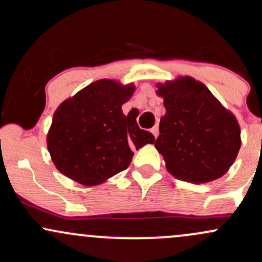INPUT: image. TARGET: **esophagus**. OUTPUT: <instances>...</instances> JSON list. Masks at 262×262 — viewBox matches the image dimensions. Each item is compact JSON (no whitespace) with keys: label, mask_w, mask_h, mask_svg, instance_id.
<instances>
[{"label":"esophagus","mask_w":262,"mask_h":262,"mask_svg":"<svg viewBox=\"0 0 262 262\" xmlns=\"http://www.w3.org/2000/svg\"><path fill=\"white\" fill-rule=\"evenodd\" d=\"M150 132H151V133L154 134V137L156 138L159 135V127H158V125H154V127L150 129Z\"/></svg>","instance_id":"obj_1"}]
</instances>
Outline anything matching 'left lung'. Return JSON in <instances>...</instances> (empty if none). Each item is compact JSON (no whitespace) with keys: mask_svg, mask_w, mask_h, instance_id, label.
Instances as JSON below:
<instances>
[{"mask_svg":"<svg viewBox=\"0 0 262 262\" xmlns=\"http://www.w3.org/2000/svg\"><path fill=\"white\" fill-rule=\"evenodd\" d=\"M166 113L160 119L155 148L176 179L192 183L225 175L242 145L235 116L193 77L156 85Z\"/></svg>","mask_w":262,"mask_h":262,"instance_id":"8db88e82","label":"left lung"}]
</instances>
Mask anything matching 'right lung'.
Wrapping results in <instances>:
<instances>
[{
  "mask_svg": "<svg viewBox=\"0 0 262 262\" xmlns=\"http://www.w3.org/2000/svg\"><path fill=\"white\" fill-rule=\"evenodd\" d=\"M134 90L133 83L98 80L60 104L47 145L62 175L81 185H100L127 169L133 150L154 144V135L138 127L134 116L123 114Z\"/></svg>",
  "mask_w": 262,
  "mask_h": 262,
  "instance_id": "1",
  "label": "right lung"
}]
</instances>
